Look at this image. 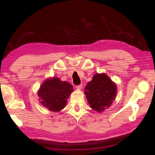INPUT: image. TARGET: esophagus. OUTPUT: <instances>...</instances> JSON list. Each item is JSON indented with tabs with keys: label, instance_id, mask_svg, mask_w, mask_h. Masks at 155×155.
<instances>
[{
	"label": "esophagus",
	"instance_id": "esophagus-1",
	"mask_svg": "<svg viewBox=\"0 0 155 155\" xmlns=\"http://www.w3.org/2000/svg\"><path fill=\"white\" fill-rule=\"evenodd\" d=\"M82 87H83V85H81H81H76V86L77 89H81L82 88Z\"/></svg>",
	"mask_w": 155,
	"mask_h": 155
}]
</instances>
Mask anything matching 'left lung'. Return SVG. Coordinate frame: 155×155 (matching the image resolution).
<instances>
[{
  "instance_id": "1",
  "label": "left lung",
  "mask_w": 155,
  "mask_h": 155,
  "mask_svg": "<svg viewBox=\"0 0 155 155\" xmlns=\"http://www.w3.org/2000/svg\"><path fill=\"white\" fill-rule=\"evenodd\" d=\"M116 89V85L106 74H97L87 83L85 94L90 107L101 112L114 100Z\"/></svg>"
}]
</instances>
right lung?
Instances as JSON below:
<instances>
[{
    "mask_svg": "<svg viewBox=\"0 0 155 155\" xmlns=\"http://www.w3.org/2000/svg\"><path fill=\"white\" fill-rule=\"evenodd\" d=\"M72 88L69 83L61 81L58 78L46 80L38 92L41 104L51 111H59L66 105Z\"/></svg>",
    "mask_w": 155,
    "mask_h": 155,
    "instance_id": "1",
    "label": "right lung"
}]
</instances>
